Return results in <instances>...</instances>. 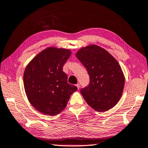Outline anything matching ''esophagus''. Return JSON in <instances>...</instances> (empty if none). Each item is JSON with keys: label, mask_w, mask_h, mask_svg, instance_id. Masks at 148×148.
<instances>
[{"label": "esophagus", "mask_w": 148, "mask_h": 148, "mask_svg": "<svg viewBox=\"0 0 148 148\" xmlns=\"http://www.w3.org/2000/svg\"><path fill=\"white\" fill-rule=\"evenodd\" d=\"M76 87H77V89H79L80 88V86H79V84H76Z\"/></svg>", "instance_id": "1"}]
</instances>
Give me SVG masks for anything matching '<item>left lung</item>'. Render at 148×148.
I'll list each match as a JSON object with an SVG mask.
<instances>
[{"label":"left lung","instance_id":"8db88e82","mask_svg":"<svg viewBox=\"0 0 148 148\" xmlns=\"http://www.w3.org/2000/svg\"><path fill=\"white\" fill-rule=\"evenodd\" d=\"M76 56L90 77L89 86L81 90L85 101L97 112L111 109L121 99L125 86V76L119 62L96 44L82 47Z\"/></svg>","mask_w":148,"mask_h":148}]
</instances>
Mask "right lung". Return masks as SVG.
I'll return each mask as SVG.
<instances>
[{
	"label": "right lung",
	"mask_w": 148,
	"mask_h": 148,
	"mask_svg": "<svg viewBox=\"0 0 148 148\" xmlns=\"http://www.w3.org/2000/svg\"><path fill=\"white\" fill-rule=\"evenodd\" d=\"M71 50L48 47L40 52L27 65L23 84L27 99L38 112L56 116L63 110L77 88L69 84L62 67Z\"/></svg>",
	"instance_id": "obj_1"
}]
</instances>
